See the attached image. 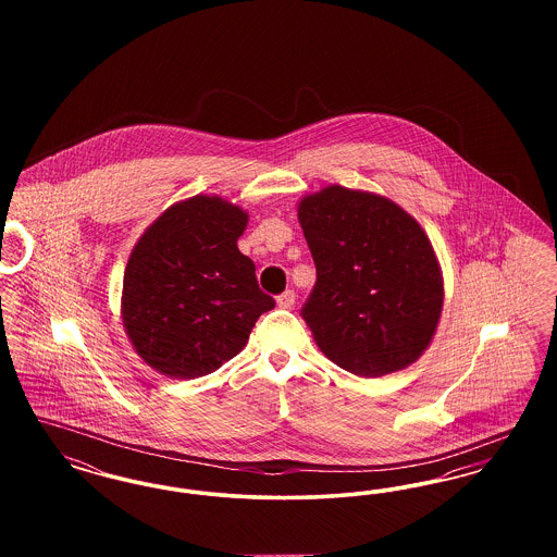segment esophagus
<instances>
[{
	"mask_svg": "<svg viewBox=\"0 0 557 557\" xmlns=\"http://www.w3.org/2000/svg\"><path fill=\"white\" fill-rule=\"evenodd\" d=\"M294 300H296L294 290L282 292V294L277 296V305H280L282 309H290L292 305H294Z\"/></svg>",
	"mask_w": 557,
	"mask_h": 557,
	"instance_id": "34e87169",
	"label": "esophagus"
}]
</instances>
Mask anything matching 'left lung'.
<instances>
[{
	"label": "left lung",
	"instance_id": "left-lung-1",
	"mask_svg": "<svg viewBox=\"0 0 557 557\" xmlns=\"http://www.w3.org/2000/svg\"><path fill=\"white\" fill-rule=\"evenodd\" d=\"M298 221L318 280L300 315L338 368L377 377L413 363L443 309V277L420 223L388 198L330 186Z\"/></svg>",
	"mask_w": 557,
	"mask_h": 557
}]
</instances>
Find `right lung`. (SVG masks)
I'll return each mask as SVG.
<instances>
[{
	"label": "right lung",
	"instance_id": "1",
	"mask_svg": "<svg viewBox=\"0 0 557 557\" xmlns=\"http://www.w3.org/2000/svg\"><path fill=\"white\" fill-rule=\"evenodd\" d=\"M248 214L194 196L162 212L133 248L123 321L137 355L171 377H200L234 359L275 307L238 250Z\"/></svg>",
	"mask_w": 557,
	"mask_h": 557
}]
</instances>
